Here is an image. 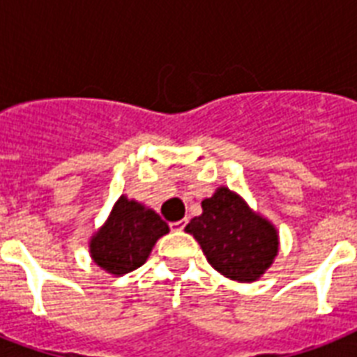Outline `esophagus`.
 <instances>
[{"mask_svg": "<svg viewBox=\"0 0 357 357\" xmlns=\"http://www.w3.org/2000/svg\"><path fill=\"white\" fill-rule=\"evenodd\" d=\"M170 228H172V231H181V229L185 228V220H178V222H172V224H170Z\"/></svg>", "mask_w": 357, "mask_h": 357, "instance_id": "1", "label": "esophagus"}]
</instances>
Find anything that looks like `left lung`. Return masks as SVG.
<instances>
[{
    "label": "left lung",
    "mask_w": 357,
    "mask_h": 357,
    "mask_svg": "<svg viewBox=\"0 0 357 357\" xmlns=\"http://www.w3.org/2000/svg\"><path fill=\"white\" fill-rule=\"evenodd\" d=\"M185 229L198 241L215 271L241 283L257 282L280 250L276 226L224 185L202 200V215Z\"/></svg>",
    "instance_id": "8db88e82"
}]
</instances>
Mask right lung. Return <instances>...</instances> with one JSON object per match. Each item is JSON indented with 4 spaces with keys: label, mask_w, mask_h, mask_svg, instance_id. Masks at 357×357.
Instances as JSON below:
<instances>
[{
    "label": "right lung",
    "mask_w": 357,
    "mask_h": 357,
    "mask_svg": "<svg viewBox=\"0 0 357 357\" xmlns=\"http://www.w3.org/2000/svg\"><path fill=\"white\" fill-rule=\"evenodd\" d=\"M168 231V224L151 207L122 195L107 220L92 234L89 252L102 271L123 276L144 265L157 241Z\"/></svg>",
    "instance_id": "add662e5"
}]
</instances>
